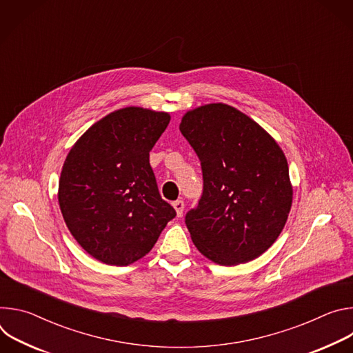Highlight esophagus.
<instances>
[{
	"label": "esophagus",
	"mask_w": 353,
	"mask_h": 353,
	"mask_svg": "<svg viewBox=\"0 0 353 353\" xmlns=\"http://www.w3.org/2000/svg\"><path fill=\"white\" fill-rule=\"evenodd\" d=\"M173 207H174L176 212H177V216H181V215H183V211H184V201H181V199L174 201Z\"/></svg>",
	"instance_id": "34e87169"
}]
</instances>
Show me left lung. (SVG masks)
I'll list each match as a JSON object with an SVG mask.
<instances>
[{
  "instance_id": "left-lung-1",
  "label": "left lung",
  "mask_w": 353,
  "mask_h": 353,
  "mask_svg": "<svg viewBox=\"0 0 353 353\" xmlns=\"http://www.w3.org/2000/svg\"><path fill=\"white\" fill-rule=\"evenodd\" d=\"M201 162L203 195L185 214L195 247L221 265L260 257L282 232L293 190L279 145L223 103L188 112L180 124Z\"/></svg>"
}]
</instances>
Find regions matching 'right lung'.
<instances>
[{"instance_id":"1","label":"right lung","mask_w":353,"mask_h":353,"mask_svg":"<svg viewBox=\"0 0 353 353\" xmlns=\"http://www.w3.org/2000/svg\"><path fill=\"white\" fill-rule=\"evenodd\" d=\"M169 121L163 112L125 108L94 123L71 148L59 184L60 210L96 260L121 267L142 259L176 216L149 163Z\"/></svg>"}]
</instances>
